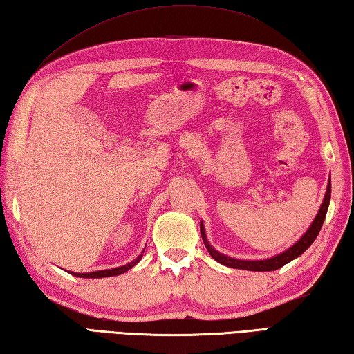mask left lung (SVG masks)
<instances>
[{"label":"left lung","mask_w":354,"mask_h":354,"mask_svg":"<svg viewBox=\"0 0 354 354\" xmlns=\"http://www.w3.org/2000/svg\"><path fill=\"white\" fill-rule=\"evenodd\" d=\"M330 199H331V178H330V183H328L326 187V194L324 197V203H322V207L319 209L317 216H315V219L313 221L311 227L308 228V232L303 234V236L297 241V243L289 247L288 250H284L283 253L277 257H272L268 259H257V261H247V259H236V258H230L224 255V253H221L218 250H214L212 245H209L208 239H207V234H205V227L201 222V233H202V239H203V244H205L207 250L209 255L213 257V259L216 261L227 266V268H233V269H243V270H255V272H270V270H277L283 268L284 264H288L289 261H292L297 257H300L303 252H305L309 245L314 243V239L317 238V234L320 232L322 225H324V221H325V216L328 212V205H330Z\"/></svg>","instance_id":"left-lung-1"}]
</instances>
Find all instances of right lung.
Here are the masks:
<instances>
[{"label":"right lung","instance_id":"1","mask_svg":"<svg viewBox=\"0 0 354 354\" xmlns=\"http://www.w3.org/2000/svg\"><path fill=\"white\" fill-rule=\"evenodd\" d=\"M145 253V252H142ZM142 253L135 258L132 263H129L126 266H121V268H115V269H107V270H96V272H88V274H76V272H71L73 275L80 277V278H104V277H115V275H121L124 272H127L129 269H132L136 263H140V259L142 258Z\"/></svg>","mask_w":354,"mask_h":354}]
</instances>
